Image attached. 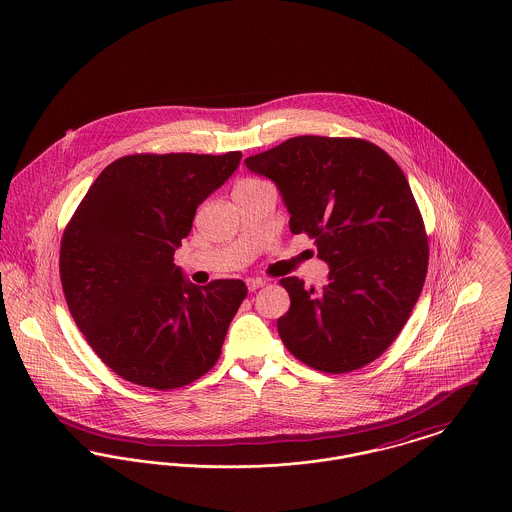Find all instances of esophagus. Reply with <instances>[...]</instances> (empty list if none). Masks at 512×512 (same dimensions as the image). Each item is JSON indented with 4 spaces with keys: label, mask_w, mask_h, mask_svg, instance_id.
<instances>
[{
    "label": "esophagus",
    "mask_w": 512,
    "mask_h": 512,
    "mask_svg": "<svg viewBox=\"0 0 512 512\" xmlns=\"http://www.w3.org/2000/svg\"><path fill=\"white\" fill-rule=\"evenodd\" d=\"M245 282H247L249 292H255V290H259V288L265 286V280H261V278H247Z\"/></svg>",
    "instance_id": "1"
}]
</instances>
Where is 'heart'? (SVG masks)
Wrapping results in <instances>:
<instances>
[{
  "instance_id": "obj_1",
  "label": "heart",
  "mask_w": 512,
  "mask_h": 512,
  "mask_svg": "<svg viewBox=\"0 0 512 512\" xmlns=\"http://www.w3.org/2000/svg\"><path fill=\"white\" fill-rule=\"evenodd\" d=\"M259 183H263V181L247 178V180H241L240 183L236 185V189H247V187H255V185H259Z\"/></svg>"
}]
</instances>
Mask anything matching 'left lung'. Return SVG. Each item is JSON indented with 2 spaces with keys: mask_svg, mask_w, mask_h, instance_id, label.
Masks as SVG:
<instances>
[{
  "mask_svg": "<svg viewBox=\"0 0 512 512\" xmlns=\"http://www.w3.org/2000/svg\"><path fill=\"white\" fill-rule=\"evenodd\" d=\"M245 166L274 181L292 234H307L329 263V284L282 278L290 309L278 334L292 356L325 373L377 360L420 298L429 245L400 166L356 137H292Z\"/></svg>",
  "mask_w": 512,
  "mask_h": 512,
  "instance_id": "left-lung-1",
  "label": "left lung"
}]
</instances>
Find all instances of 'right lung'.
Listing matches in <instances>:
<instances>
[{"instance_id":"obj_1","label":"right lung","mask_w":512,"mask_h":512,"mask_svg":"<svg viewBox=\"0 0 512 512\" xmlns=\"http://www.w3.org/2000/svg\"><path fill=\"white\" fill-rule=\"evenodd\" d=\"M241 152L129 154L108 164L73 212L60 247L69 313L121 379L170 391L203 377L247 286L187 282L174 265L197 207L240 166Z\"/></svg>"}]
</instances>
